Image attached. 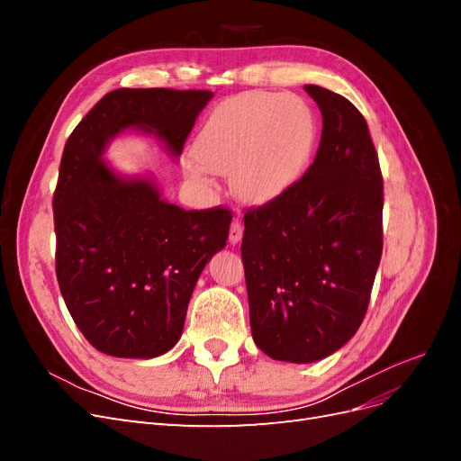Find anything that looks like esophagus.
<instances>
[{
    "label": "esophagus",
    "instance_id": "esophagus-1",
    "mask_svg": "<svg viewBox=\"0 0 461 461\" xmlns=\"http://www.w3.org/2000/svg\"><path fill=\"white\" fill-rule=\"evenodd\" d=\"M242 234H244V225L240 221H232L230 222V230H229V240L230 244H239L242 240Z\"/></svg>",
    "mask_w": 461,
    "mask_h": 461
}]
</instances>
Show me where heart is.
I'll return each mask as SVG.
<instances>
[{"instance_id": "1", "label": "heart", "mask_w": 461, "mask_h": 461, "mask_svg": "<svg viewBox=\"0 0 461 461\" xmlns=\"http://www.w3.org/2000/svg\"><path fill=\"white\" fill-rule=\"evenodd\" d=\"M315 144V115L303 100L246 92L207 117L194 146L198 161L188 165V175L205 186L213 185V173L232 175L240 198L267 203L300 183Z\"/></svg>"}]
</instances>
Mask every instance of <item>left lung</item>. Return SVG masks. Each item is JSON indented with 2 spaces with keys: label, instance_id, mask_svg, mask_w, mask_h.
<instances>
[{
  "label": "left lung",
  "instance_id": "obj_1",
  "mask_svg": "<svg viewBox=\"0 0 461 461\" xmlns=\"http://www.w3.org/2000/svg\"><path fill=\"white\" fill-rule=\"evenodd\" d=\"M303 90L323 115L315 159L281 198L248 209L240 248L254 342L290 364L354 337L383 254V175L367 122L344 95Z\"/></svg>",
  "mask_w": 461,
  "mask_h": 461
}]
</instances>
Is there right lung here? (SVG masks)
Instances as JSON below:
<instances>
[{
	"label": "right lung",
	"mask_w": 461,
	"mask_h": 461,
	"mask_svg": "<svg viewBox=\"0 0 461 461\" xmlns=\"http://www.w3.org/2000/svg\"><path fill=\"white\" fill-rule=\"evenodd\" d=\"M209 90L121 88L105 94L63 149L53 192L55 273L67 310L107 356L158 357L183 334L205 263L225 248L232 213L161 200L151 178H122L102 156L127 129L156 134L175 158Z\"/></svg>",
	"instance_id": "1"
}]
</instances>
